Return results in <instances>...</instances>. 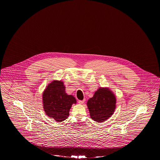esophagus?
<instances>
[{"label": "esophagus", "instance_id": "1", "mask_svg": "<svg viewBox=\"0 0 160 160\" xmlns=\"http://www.w3.org/2000/svg\"><path fill=\"white\" fill-rule=\"evenodd\" d=\"M85 99H84L83 101H79V102H78V103H79V104H83L84 102H85Z\"/></svg>", "mask_w": 160, "mask_h": 160}]
</instances>
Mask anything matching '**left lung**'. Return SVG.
<instances>
[{
	"mask_svg": "<svg viewBox=\"0 0 160 160\" xmlns=\"http://www.w3.org/2000/svg\"><path fill=\"white\" fill-rule=\"evenodd\" d=\"M116 102V96L109 88H99L87 103L90 118L99 123L106 121L114 114Z\"/></svg>",
	"mask_w": 160,
	"mask_h": 160,
	"instance_id": "left-lung-1",
	"label": "left lung"
}]
</instances>
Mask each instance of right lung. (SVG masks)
<instances>
[{"mask_svg":"<svg viewBox=\"0 0 160 160\" xmlns=\"http://www.w3.org/2000/svg\"><path fill=\"white\" fill-rule=\"evenodd\" d=\"M42 106L46 114L61 122L68 118L69 111L76 100L73 95L66 92L64 82L53 80L44 89L42 95Z\"/></svg>","mask_w":160,"mask_h":160,"instance_id":"right-lung-1","label":"right lung"}]
</instances>
